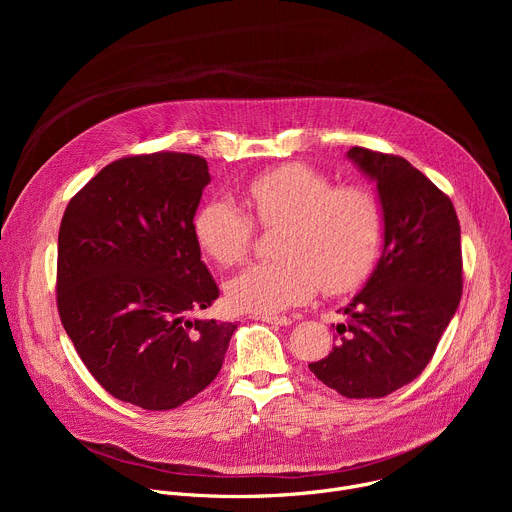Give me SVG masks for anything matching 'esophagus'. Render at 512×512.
Here are the masks:
<instances>
[{
    "mask_svg": "<svg viewBox=\"0 0 512 512\" xmlns=\"http://www.w3.org/2000/svg\"><path fill=\"white\" fill-rule=\"evenodd\" d=\"M253 318L255 320H263L267 324H275V326H289L291 324V318H287V316H261V314H255Z\"/></svg>",
    "mask_w": 512,
    "mask_h": 512,
    "instance_id": "obj_1",
    "label": "esophagus"
}]
</instances>
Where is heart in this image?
<instances>
[{
	"label": "heart",
	"mask_w": 512,
	"mask_h": 512,
	"mask_svg": "<svg viewBox=\"0 0 512 512\" xmlns=\"http://www.w3.org/2000/svg\"><path fill=\"white\" fill-rule=\"evenodd\" d=\"M247 200L261 227H279V257L229 279L227 298L237 310L271 316L308 302L318 287L328 296L350 294L375 273L385 214L371 188L336 186L324 172L294 162L255 176ZM194 235L216 263L235 265L253 247L255 222L231 198L212 196L196 210Z\"/></svg>",
	"instance_id": "obj_1"
}]
</instances>
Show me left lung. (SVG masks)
<instances>
[{
    "mask_svg": "<svg viewBox=\"0 0 512 512\" xmlns=\"http://www.w3.org/2000/svg\"><path fill=\"white\" fill-rule=\"evenodd\" d=\"M377 182L385 214L381 261L336 326V346L310 371L348 399H379L427 367L462 298L460 223L448 194L405 158L348 150Z\"/></svg>",
    "mask_w": 512,
    "mask_h": 512,
    "instance_id": "8db88e82",
    "label": "left lung"
}]
</instances>
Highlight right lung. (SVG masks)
I'll use <instances>...</instances> for the list:
<instances>
[{
  "label": "right lung",
  "instance_id": "right-lung-1",
  "mask_svg": "<svg viewBox=\"0 0 512 512\" xmlns=\"http://www.w3.org/2000/svg\"><path fill=\"white\" fill-rule=\"evenodd\" d=\"M208 182L194 154L127 156L89 180L62 216L60 322L95 381L141 409H174L206 389L237 330L190 318L221 294L194 235Z\"/></svg>",
  "mask_w": 512,
  "mask_h": 512
}]
</instances>
